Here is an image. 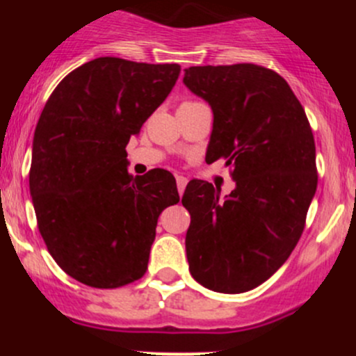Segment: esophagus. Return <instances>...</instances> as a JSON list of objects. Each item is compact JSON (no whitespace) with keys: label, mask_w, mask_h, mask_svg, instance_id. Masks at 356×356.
Here are the masks:
<instances>
[{"label":"esophagus","mask_w":356,"mask_h":356,"mask_svg":"<svg viewBox=\"0 0 356 356\" xmlns=\"http://www.w3.org/2000/svg\"><path fill=\"white\" fill-rule=\"evenodd\" d=\"M175 181H177L179 195H182V193H184V189H186V186H188V179L182 177V175H177V177H175Z\"/></svg>","instance_id":"obj_1"}]
</instances>
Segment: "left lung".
Wrapping results in <instances>:
<instances>
[{"label":"left lung","mask_w":356,"mask_h":356,"mask_svg":"<svg viewBox=\"0 0 356 356\" xmlns=\"http://www.w3.org/2000/svg\"><path fill=\"white\" fill-rule=\"evenodd\" d=\"M184 84L213 111L207 163L224 158L236 188L191 181L182 204L189 272L217 293H245L289 258L317 189L310 122L289 84L253 63L186 68Z\"/></svg>","instance_id":"left-lung-1"}]
</instances>
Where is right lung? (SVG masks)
<instances>
[{
  "label": "right lung",
  "mask_w": 356,
  "mask_h": 356,
  "mask_svg": "<svg viewBox=\"0 0 356 356\" xmlns=\"http://www.w3.org/2000/svg\"><path fill=\"white\" fill-rule=\"evenodd\" d=\"M177 63L102 56L60 82L32 143L38 227L63 272L99 289L145 275L161 211L177 203L170 172L132 177L127 146L175 86Z\"/></svg>",
  "instance_id": "obj_1"
}]
</instances>
